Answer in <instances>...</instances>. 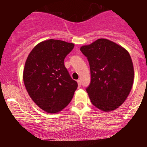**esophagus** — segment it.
<instances>
[{"label":"esophagus","mask_w":147,"mask_h":147,"mask_svg":"<svg viewBox=\"0 0 147 147\" xmlns=\"http://www.w3.org/2000/svg\"><path fill=\"white\" fill-rule=\"evenodd\" d=\"M77 83H78L79 87H80L81 85H82V83H81V81L80 80H77Z\"/></svg>","instance_id":"esophagus-1"}]
</instances>
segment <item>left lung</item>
I'll return each mask as SVG.
<instances>
[{"label":"left lung","instance_id":"obj_1","mask_svg":"<svg viewBox=\"0 0 147 147\" xmlns=\"http://www.w3.org/2000/svg\"><path fill=\"white\" fill-rule=\"evenodd\" d=\"M87 57L91 81L86 92L95 107L109 112L117 109L127 98L134 79L129 52L117 43L99 38L80 48Z\"/></svg>","mask_w":147,"mask_h":147}]
</instances>
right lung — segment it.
<instances>
[{
	"instance_id": "add662e5",
	"label": "right lung",
	"mask_w": 147,
	"mask_h": 147,
	"mask_svg": "<svg viewBox=\"0 0 147 147\" xmlns=\"http://www.w3.org/2000/svg\"><path fill=\"white\" fill-rule=\"evenodd\" d=\"M75 45L61 40L42 41L25 61L23 82L30 97L42 110L56 113L68 105L77 90L64 65V59Z\"/></svg>"
}]
</instances>
